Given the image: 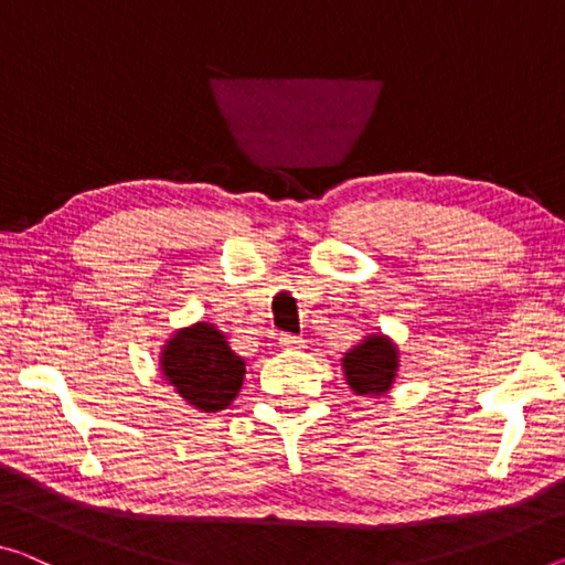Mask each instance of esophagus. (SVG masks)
Here are the masks:
<instances>
[{"instance_id":"1","label":"esophagus","mask_w":565,"mask_h":565,"mask_svg":"<svg viewBox=\"0 0 565 565\" xmlns=\"http://www.w3.org/2000/svg\"><path fill=\"white\" fill-rule=\"evenodd\" d=\"M277 341H280L282 349H300V345H302V338L290 335V333H282L280 338H277Z\"/></svg>"}]
</instances>
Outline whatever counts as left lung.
Here are the masks:
<instances>
[{"instance_id":"left-lung-1","label":"left lung","mask_w":565,"mask_h":565,"mask_svg":"<svg viewBox=\"0 0 565 565\" xmlns=\"http://www.w3.org/2000/svg\"><path fill=\"white\" fill-rule=\"evenodd\" d=\"M341 366L351 392L359 396H381L394 386L398 349L386 335H366L343 355Z\"/></svg>"}]
</instances>
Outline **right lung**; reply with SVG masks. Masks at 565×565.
Listing matches in <instances>:
<instances>
[{
	"label": "right lung",
	"mask_w": 565,
	"mask_h": 565,
	"mask_svg": "<svg viewBox=\"0 0 565 565\" xmlns=\"http://www.w3.org/2000/svg\"><path fill=\"white\" fill-rule=\"evenodd\" d=\"M159 361L163 379L202 412L227 409L245 381V359L212 323L181 328L163 345Z\"/></svg>",
	"instance_id": "right-lung-1"
}]
</instances>
